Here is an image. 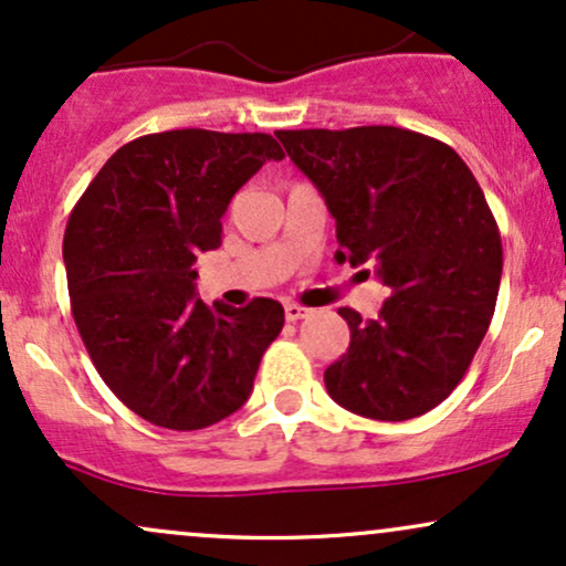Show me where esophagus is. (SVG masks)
Segmentation results:
<instances>
[{
	"label": "esophagus",
	"mask_w": 566,
	"mask_h": 566,
	"mask_svg": "<svg viewBox=\"0 0 566 566\" xmlns=\"http://www.w3.org/2000/svg\"><path fill=\"white\" fill-rule=\"evenodd\" d=\"M308 314H311V308H305V305H297V303L284 305V316H287V322L305 319V316H308Z\"/></svg>",
	"instance_id": "esophagus-1"
}]
</instances>
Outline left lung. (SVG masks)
Wrapping results in <instances>:
<instances>
[{
    "label": "left lung",
    "mask_w": 566,
    "mask_h": 566,
    "mask_svg": "<svg viewBox=\"0 0 566 566\" xmlns=\"http://www.w3.org/2000/svg\"><path fill=\"white\" fill-rule=\"evenodd\" d=\"M335 218L337 263H369L391 295L378 319L340 308L348 350L324 386L373 420L426 415L454 391L495 314L503 244L490 205L447 143L401 127L279 129Z\"/></svg>",
    "instance_id": "obj_1"
}]
</instances>
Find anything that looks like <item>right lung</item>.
Masks as SVG:
<instances>
[{
    "mask_svg": "<svg viewBox=\"0 0 566 566\" xmlns=\"http://www.w3.org/2000/svg\"><path fill=\"white\" fill-rule=\"evenodd\" d=\"M284 159L265 133L170 129L125 143L71 210V314L103 382L148 423L199 431L244 405L282 303L193 297V261L218 250L233 193Z\"/></svg>",
    "mask_w": 566,
    "mask_h": 566,
    "instance_id": "1",
    "label": "right lung"
}]
</instances>
